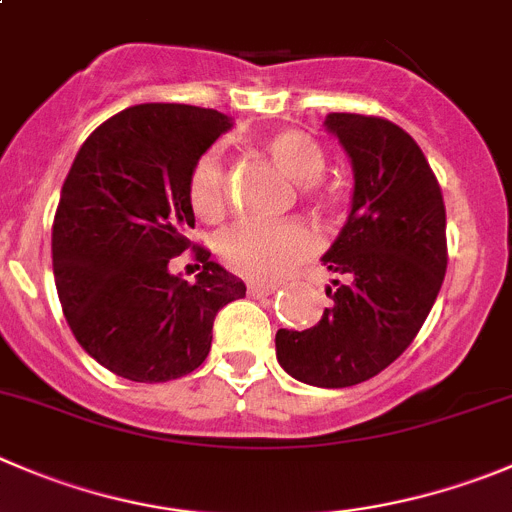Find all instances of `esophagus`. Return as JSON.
Here are the masks:
<instances>
[{"mask_svg":"<svg viewBox=\"0 0 512 512\" xmlns=\"http://www.w3.org/2000/svg\"><path fill=\"white\" fill-rule=\"evenodd\" d=\"M276 289H279V284H271V281H253V284H248V294H253V296L274 294Z\"/></svg>","mask_w":512,"mask_h":512,"instance_id":"1","label":"esophagus"}]
</instances>
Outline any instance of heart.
<instances>
[{"mask_svg":"<svg viewBox=\"0 0 512 512\" xmlns=\"http://www.w3.org/2000/svg\"><path fill=\"white\" fill-rule=\"evenodd\" d=\"M271 160L296 180L306 196H316V183L326 170L324 150L301 130H279L266 140ZM191 201L198 216L216 218L226 203V175L221 158L206 153L191 175ZM316 251V236L299 221L236 223L218 238V256L248 279H279Z\"/></svg>","mask_w":512,"mask_h":512,"instance_id":"heart-1","label":"heart"}]
</instances>
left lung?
<instances>
[{
    "mask_svg": "<svg viewBox=\"0 0 512 512\" xmlns=\"http://www.w3.org/2000/svg\"><path fill=\"white\" fill-rule=\"evenodd\" d=\"M349 155L352 208L321 256L337 279L334 304L304 332H276V359L311 387L367 382L405 352L425 324L447 269L445 203L420 145L382 118L329 113Z\"/></svg>",
    "mask_w": 512,
    "mask_h": 512,
    "instance_id": "obj_1",
    "label": "left lung"
}]
</instances>
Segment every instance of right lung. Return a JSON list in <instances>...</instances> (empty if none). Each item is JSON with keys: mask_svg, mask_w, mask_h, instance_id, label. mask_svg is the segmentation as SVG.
I'll return each mask as SVG.
<instances>
[{"mask_svg": "<svg viewBox=\"0 0 512 512\" xmlns=\"http://www.w3.org/2000/svg\"><path fill=\"white\" fill-rule=\"evenodd\" d=\"M206 107L145 102L82 143L52 226V269L80 347L130 382L191 374L211 352L218 311L246 284L196 246V281L170 271L191 246V175L231 130Z\"/></svg>", "mask_w": 512, "mask_h": 512, "instance_id": "obj_1", "label": "right lung"}]
</instances>
